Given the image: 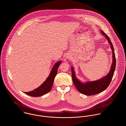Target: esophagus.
I'll return each mask as SVG.
<instances>
[{
    "mask_svg": "<svg viewBox=\"0 0 126 126\" xmlns=\"http://www.w3.org/2000/svg\"><path fill=\"white\" fill-rule=\"evenodd\" d=\"M70 56L68 55L66 56V58L67 59H70Z\"/></svg>",
    "mask_w": 126,
    "mask_h": 126,
    "instance_id": "1",
    "label": "esophagus"
}]
</instances>
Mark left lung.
Masks as SVG:
<instances>
[{
    "mask_svg": "<svg viewBox=\"0 0 126 126\" xmlns=\"http://www.w3.org/2000/svg\"><path fill=\"white\" fill-rule=\"evenodd\" d=\"M100 32L107 40L112 50V63L108 74L104 77L96 80L87 81L85 82H83L76 77L74 67L72 66L71 67L72 79L75 86L79 92L86 95L96 94L106 90L110 83L115 69L116 60L112 44L109 37L103 31L100 30Z\"/></svg>",
    "mask_w": 126,
    "mask_h": 126,
    "instance_id": "left-lung-1",
    "label": "left lung"
}]
</instances>
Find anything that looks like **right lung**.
Returning <instances> with one entry per match:
<instances>
[{"instance_id":"right-lung-1","label":"right lung","mask_w":126,"mask_h":126,"mask_svg":"<svg viewBox=\"0 0 126 126\" xmlns=\"http://www.w3.org/2000/svg\"><path fill=\"white\" fill-rule=\"evenodd\" d=\"M61 63L62 62L60 60L55 63L48 77L39 87L32 91L25 92V94L33 97H39L50 92L54 82L55 77L57 74L58 67Z\"/></svg>"}]
</instances>
